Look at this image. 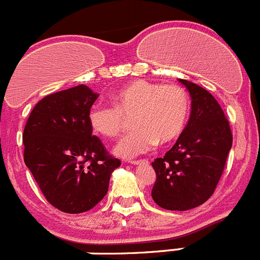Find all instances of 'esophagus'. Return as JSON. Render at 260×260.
<instances>
[{
    "instance_id": "1",
    "label": "esophagus",
    "mask_w": 260,
    "mask_h": 260,
    "mask_svg": "<svg viewBox=\"0 0 260 260\" xmlns=\"http://www.w3.org/2000/svg\"><path fill=\"white\" fill-rule=\"evenodd\" d=\"M132 166H141V164H147L149 161L147 160H132V161H129Z\"/></svg>"
}]
</instances>
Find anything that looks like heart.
<instances>
[{"label": "heart", "mask_w": 260, "mask_h": 260, "mask_svg": "<svg viewBox=\"0 0 260 260\" xmlns=\"http://www.w3.org/2000/svg\"><path fill=\"white\" fill-rule=\"evenodd\" d=\"M113 106L94 104L88 113L92 129L106 138L116 137L132 118L133 128L114 147L123 159L149 152L160 142L176 140L187 124L190 96L183 87L149 81H136L111 97Z\"/></svg>", "instance_id": "obj_1"}]
</instances>
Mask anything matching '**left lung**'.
<instances>
[{"label": "left lung", "mask_w": 260, "mask_h": 260, "mask_svg": "<svg viewBox=\"0 0 260 260\" xmlns=\"http://www.w3.org/2000/svg\"><path fill=\"white\" fill-rule=\"evenodd\" d=\"M191 96V115L174 146L152 161L151 196L167 210L192 209L214 192L232 147L230 123L212 93L178 79Z\"/></svg>", "instance_id": "obj_1"}]
</instances>
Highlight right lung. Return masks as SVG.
<instances>
[{
    "label": "right lung",
    "instance_id": "right-lung-1",
    "mask_svg": "<svg viewBox=\"0 0 260 260\" xmlns=\"http://www.w3.org/2000/svg\"><path fill=\"white\" fill-rule=\"evenodd\" d=\"M99 94L84 84L51 93L35 106L23 133L24 163L59 210L87 212L100 203L120 160L92 136L89 109Z\"/></svg>",
    "mask_w": 260,
    "mask_h": 260
}]
</instances>
